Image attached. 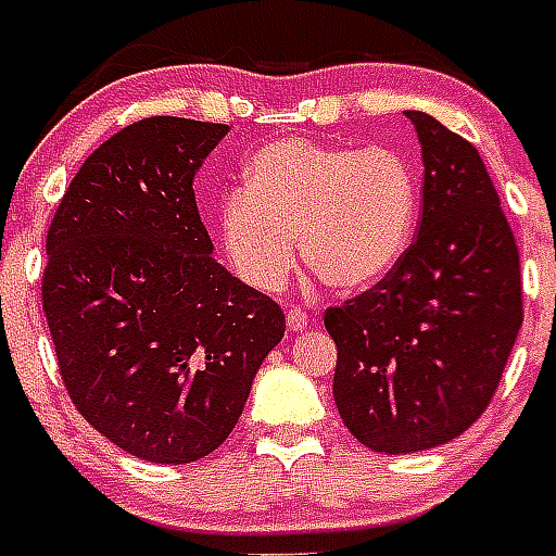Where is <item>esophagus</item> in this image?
Segmentation results:
<instances>
[{"mask_svg": "<svg viewBox=\"0 0 556 556\" xmlns=\"http://www.w3.org/2000/svg\"><path fill=\"white\" fill-rule=\"evenodd\" d=\"M286 320H288V329L291 331H303V329H308V314L303 312V308H296V305H291V308H288L286 312Z\"/></svg>", "mask_w": 556, "mask_h": 556, "instance_id": "obj_1", "label": "esophagus"}]
</instances>
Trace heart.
<instances>
[{"label": "heart", "instance_id": "obj_1", "mask_svg": "<svg viewBox=\"0 0 556 556\" xmlns=\"http://www.w3.org/2000/svg\"><path fill=\"white\" fill-rule=\"evenodd\" d=\"M418 213V178L389 147L288 138L262 147L244 187L222 201V242L251 286L277 291L296 251L323 286L355 291L404 256Z\"/></svg>", "mask_w": 556, "mask_h": 556}]
</instances>
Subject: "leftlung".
I'll return each mask as SVG.
<instances>
[{
    "label": "left lung",
    "instance_id": "1",
    "mask_svg": "<svg viewBox=\"0 0 556 556\" xmlns=\"http://www.w3.org/2000/svg\"><path fill=\"white\" fill-rule=\"evenodd\" d=\"M415 242L364 294L326 308L334 404L375 453L439 447L488 409L522 326L519 251L484 161L424 112Z\"/></svg>",
    "mask_w": 556,
    "mask_h": 556
}]
</instances>
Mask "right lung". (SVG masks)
Returning <instances> with one entry per match:
<instances>
[{"instance_id":"1","label":"right lung","mask_w":556,"mask_h":556,"mask_svg":"<svg viewBox=\"0 0 556 556\" xmlns=\"http://www.w3.org/2000/svg\"><path fill=\"white\" fill-rule=\"evenodd\" d=\"M227 124L143 117L77 169L46 239L42 312L77 413L155 465L230 435L286 314L213 260L192 178Z\"/></svg>"}]
</instances>
